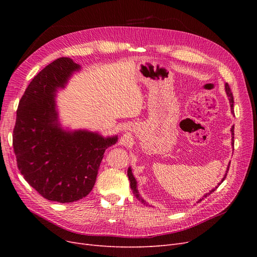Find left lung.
Here are the masks:
<instances>
[{"mask_svg":"<svg viewBox=\"0 0 257 257\" xmlns=\"http://www.w3.org/2000/svg\"><path fill=\"white\" fill-rule=\"evenodd\" d=\"M225 92H226V95L228 96V100H229V103H230V107H231V110H232V106H234V96H232V93H231V91H230V88H229V85H228V83H225ZM234 125H232V127H231V130H230V132H231V144L234 145ZM229 165H230V163L228 164V166H227V169H226V174L224 175V177H223V179L221 180V182L220 183H217V186H219L224 180H225V178H226V176H227V172H228V168H229ZM127 177H128V180H130V182H131V189H132V191H133V193L135 194V196L142 201L143 204H147L146 201L143 199V197L139 195V192H138V189H137V181H136V179L134 178V176H133V174H132V169H131V167H128V169H127ZM217 186H215L214 189H212L211 191H210L209 193H207V194H205V195L203 196V198H200L197 203H199V201H201L204 199V197H207V196H209L210 194H211L212 192H214L216 189H217Z\"/></svg>","mask_w":257,"mask_h":257,"instance_id":"obj_1","label":"left lung"}]
</instances>
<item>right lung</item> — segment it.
Returning a JSON list of instances; mask_svg holds the SVG:
<instances>
[{
    "mask_svg": "<svg viewBox=\"0 0 257 257\" xmlns=\"http://www.w3.org/2000/svg\"><path fill=\"white\" fill-rule=\"evenodd\" d=\"M79 69L71 58H59L42 69L20 99L13 134L23 178L44 198L62 204L88 195L105 150L118 142L116 135L61 126L57 93Z\"/></svg>",
    "mask_w": 257,
    "mask_h": 257,
    "instance_id": "add662e5",
    "label": "right lung"
}]
</instances>
